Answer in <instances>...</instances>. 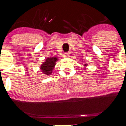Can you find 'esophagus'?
I'll list each match as a JSON object with an SVG mask.
<instances>
[{
	"label": "esophagus",
	"mask_w": 126,
	"mask_h": 126,
	"mask_svg": "<svg viewBox=\"0 0 126 126\" xmlns=\"http://www.w3.org/2000/svg\"><path fill=\"white\" fill-rule=\"evenodd\" d=\"M63 57H69V54L68 52H65V53L63 54Z\"/></svg>",
	"instance_id": "obj_1"
}]
</instances>
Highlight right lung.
<instances>
[{"instance_id": "1", "label": "right lung", "mask_w": 126, "mask_h": 126, "mask_svg": "<svg viewBox=\"0 0 126 126\" xmlns=\"http://www.w3.org/2000/svg\"><path fill=\"white\" fill-rule=\"evenodd\" d=\"M57 58H50L47 59L46 61L42 64L41 66V72H43L46 75H49L52 72V69H54V66L55 65Z\"/></svg>"}]
</instances>
